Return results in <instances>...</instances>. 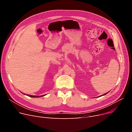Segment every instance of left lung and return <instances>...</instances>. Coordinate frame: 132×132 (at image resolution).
I'll use <instances>...</instances> for the list:
<instances>
[{"instance_id": "1", "label": "left lung", "mask_w": 132, "mask_h": 132, "mask_svg": "<svg viewBox=\"0 0 132 132\" xmlns=\"http://www.w3.org/2000/svg\"><path fill=\"white\" fill-rule=\"evenodd\" d=\"M109 92H107V93H105V94H104V95H101V96H98V97H101V96H104V95H106V94H107L108 93H109Z\"/></svg>"}]
</instances>
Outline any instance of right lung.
<instances>
[{"label":"right lung","mask_w":132,"mask_h":132,"mask_svg":"<svg viewBox=\"0 0 132 132\" xmlns=\"http://www.w3.org/2000/svg\"><path fill=\"white\" fill-rule=\"evenodd\" d=\"M45 95H41V96H33V95H27L29 97H42L43 96H45Z\"/></svg>","instance_id":"right-lung-1"}]
</instances>
